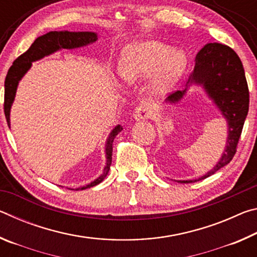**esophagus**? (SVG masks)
Returning <instances> with one entry per match:
<instances>
[{"label": "esophagus", "mask_w": 257, "mask_h": 257, "mask_svg": "<svg viewBox=\"0 0 257 257\" xmlns=\"http://www.w3.org/2000/svg\"><path fill=\"white\" fill-rule=\"evenodd\" d=\"M152 114H153V110L152 107L149 105H141L138 106L136 110H135L134 113V118L137 121H142V120H147L150 119Z\"/></svg>", "instance_id": "esophagus-1"}]
</instances>
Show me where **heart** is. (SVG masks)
Masks as SVG:
<instances>
[{
	"label": "heart",
	"instance_id": "1",
	"mask_svg": "<svg viewBox=\"0 0 257 257\" xmlns=\"http://www.w3.org/2000/svg\"><path fill=\"white\" fill-rule=\"evenodd\" d=\"M187 59L181 50L158 41H143L124 47L119 61V75L136 84L153 75L151 88L156 95L167 93L185 70Z\"/></svg>",
	"mask_w": 257,
	"mask_h": 257
}]
</instances>
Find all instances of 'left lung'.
<instances>
[{
  "label": "left lung",
  "mask_w": 257,
  "mask_h": 257,
  "mask_svg": "<svg viewBox=\"0 0 257 257\" xmlns=\"http://www.w3.org/2000/svg\"><path fill=\"white\" fill-rule=\"evenodd\" d=\"M191 85L202 86L208 98L219 108L227 120L228 137L223 154L214 168L197 179L177 180L181 184L205 179L232 160L249 106V92L242 63L236 52L227 45L208 43L204 46L196 55L194 71L190 73L186 88L172 93L165 102H180Z\"/></svg>",
  "instance_id": "obj_1"
}]
</instances>
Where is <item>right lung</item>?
<instances>
[{
  "label": "right lung",
  "instance_id": "1",
  "mask_svg": "<svg viewBox=\"0 0 257 257\" xmlns=\"http://www.w3.org/2000/svg\"><path fill=\"white\" fill-rule=\"evenodd\" d=\"M97 41V34L93 32H50L43 36L37 37L32 46L21 54L19 58L15 60L14 64L9 69L8 75L4 81V114H6L7 122L9 128H10V111L11 106L14 104L17 88H18L19 81L21 80L27 71L32 68V63L35 61H38L50 54H53L55 52L60 50L67 49H78V47L86 46L93 44L94 42ZM122 127L120 124L115 125L112 129V132L108 135L105 144V156H106V164L104 167L103 173L99 176L97 179L90 182V184L76 188V190H84L90 187H94L102 182L105 177L107 176L108 170H110V165L112 163V151H113V141L116 135H118ZM75 190V189H71Z\"/></svg>",
  "mask_w": 257,
  "mask_h": 257
}]
</instances>
